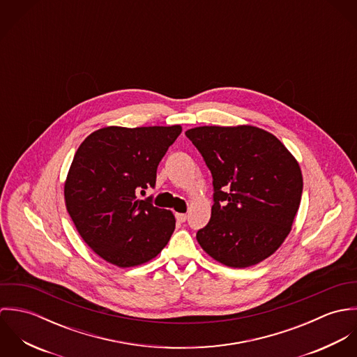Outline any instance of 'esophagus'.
Segmentation results:
<instances>
[{
    "label": "esophagus",
    "mask_w": 357,
    "mask_h": 357,
    "mask_svg": "<svg viewBox=\"0 0 357 357\" xmlns=\"http://www.w3.org/2000/svg\"><path fill=\"white\" fill-rule=\"evenodd\" d=\"M176 218L178 222H185L187 221V214L185 213H177Z\"/></svg>",
    "instance_id": "esophagus-1"
}]
</instances>
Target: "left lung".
<instances>
[{"label":"left lung","mask_w":357,"mask_h":357,"mask_svg":"<svg viewBox=\"0 0 357 357\" xmlns=\"http://www.w3.org/2000/svg\"><path fill=\"white\" fill-rule=\"evenodd\" d=\"M213 177L201 248L218 262L246 268L283 243L303 195L298 162L271 133L255 126H199L185 132Z\"/></svg>","instance_id":"left-lung-1"}]
</instances>
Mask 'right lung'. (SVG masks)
Masks as SVG:
<instances>
[{"instance_id":"obj_1","label":"right lung","mask_w":357,"mask_h":357,"mask_svg":"<svg viewBox=\"0 0 357 357\" xmlns=\"http://www.w3.org/2000/svg\"><path fill=\"white\" fill-rule=\"evenodd\" d=\"M180 133V125L108 126L77 150L64 185L66 206L81 238L102 259L135 266L167 245L173 213L137 194L155 187L158 165Z\"/></svg>"}]
</instances>
